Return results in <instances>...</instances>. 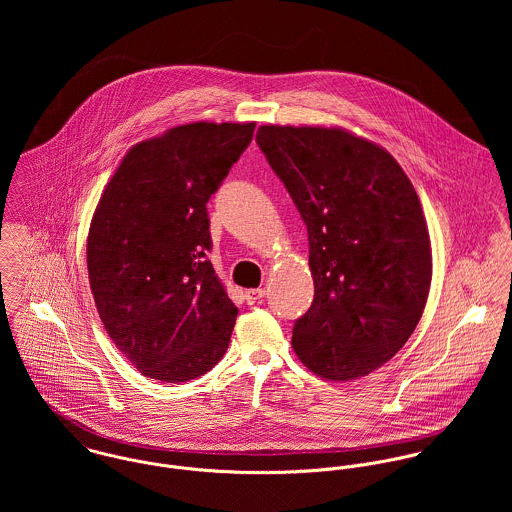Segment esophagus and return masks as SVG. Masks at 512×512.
I'll return each mask as SVG.
<instances>
[{
    "instance_id": "1",
    "label": "esophagus",
    "mask_w": 512,
    "mask_h": 512,
    "mask_svg": "<svg viewBox=\"0 0 512 512\" xmlns=\"http://www.w3.org/2000/svg\"><path fill=\"white\" fill-rule=\"evenodd\" d=\"M266 295V290H262V288H254V290H246L244 293V297H246V301L252 305V303H258V301H262V297Z\"/></svg>"
}]
</instances>
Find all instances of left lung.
<instances>
[{
	"mask_svg": "<svg viewBox=\"0 0 512 512\" xmlns=\"http://www.w3.org/2000/svg\"><path fill=\"white\" fill-rule=\"evenodd\" d=\"M256 144L307 226L315 295L293 325V351L325 380L366 376L404 347L428 301L418 193L384 147L341 128L268 124Z\"/></svg>",
	"mask_w": 512,
	"mask_h": 512,
	"instance_id": "obj_1",
	"label": "left lung"
}]
</instances>
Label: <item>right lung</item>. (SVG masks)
Segmentation results:
<instances>
[{"mask_svg":"<svg viewBox=\"0 0 512 512\" xmlns=\"http://www.w3.org/2000/svg\"><path fill=\"white\" fill-rule=\"evenodd\" d=\"M254 122H195L132 147L90 222L88 280L122 355L147 378L187 382L219 363L238 315L213 264L207 203Z\"/></svg>","mask_w":512,"mask_h":512,"instance_id":"add662e5","label":"right lung"}]
</instances>
